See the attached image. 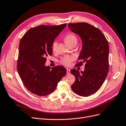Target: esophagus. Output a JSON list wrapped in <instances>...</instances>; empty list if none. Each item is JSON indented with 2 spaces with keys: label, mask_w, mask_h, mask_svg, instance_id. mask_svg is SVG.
<instances>
[{
  "label": "esophagus",
  "mask_w": 126,
  "mask_h": 126,
  "mask_svg": "<svg viewBox=\"0 0 126 126\" xmlns=\"http://www.w3.org/2000/svg\"><path fill=\"white\" fill-rule=\"evenodd\" d=\"M66 72H67V74H70V69H69V68H67V69H66Z\"/></svg>",
  "instance_id": "34e87169"
}]
</instances>
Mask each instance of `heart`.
Wrapping results in <instances>:
<instances>
[{
  "mask_svg": "<svg viewBox=\"0 0 126 126\" xmlns=\"http://www.w3.org/2000/svg\"><path fill=\"white\" fill-rule=\"evenodd\" d=\"M64 40L65 43L70 46L71 45L77 43V38L74 33L69 32L66 35L64 38ZM57 47V41H54L52 44V49L53 51H55ZM74 58L72 56L66 55L60 58L59 62L64 66H69L71 65V62L73 60Z\"/></svg>",
  "mask_w": 126,
  "mask_h": 126,
  "instance_id": "b5f03b06",
  "label": "heart"
}]
</instances>
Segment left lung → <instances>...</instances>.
<instances>
[{"instance_id":"obj_1","label":"left lung","mask_w":126,"mask_h":126,"mask_svg":"<svg viewBox=\"0 0 126 126\" xmlns=\"http://www.w3.org/2000/svg\"><path fill=\"white\" fill-rule=\"evenodd\" d=\"M74 33L80 37L82 49L75 66L80 67L85 63L84 71L70 70L75 77L71 85L72 90L81 96H88L99 89L109 70L108 41L97 28L86 22L68 24Z\"/></svg>"}]
</instances>
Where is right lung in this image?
Returning a JSON list of instances; mask_svg holds the SVG:
<instances>
[{
  "label": "right lung",
  "mask_w": 126,
  "mask_h": 126,
  "mask_svg": "<svg viewBox=\"0 0 126 126\" xmlns=\"http://www.w3.org/2000/svg\"><path fill=\"white\" fill-rule=\"evenodd\" d=\"M66 25L32 28L21 39L17 71L25 86L33 94L38 96L50 94L66 73L63 66L58 65L50 69L45 65L47 57L52 54L55 39Z\"/></svg>",
  "instance_id": "obj_1"
}]
</instances>
